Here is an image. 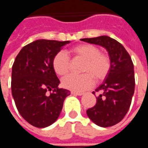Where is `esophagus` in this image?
I'll return each mask as SVG.
<instances>
[{"instance_id": "obj_1", "label": "esophagus", "mask_w": 148, "mask_h": 148, "mask_svg": "<svg viewBox=\"0 0 148 148\" xmlns=\"http://www.w3.org/2000/svg\"><path fill=\"white\" fill-rule=\"evenodd\" d=\"M71 94H73V95H76V96H82V95H83V93H81V92H74V91H72V92H71Z\"/></svg>"}]
</instances>
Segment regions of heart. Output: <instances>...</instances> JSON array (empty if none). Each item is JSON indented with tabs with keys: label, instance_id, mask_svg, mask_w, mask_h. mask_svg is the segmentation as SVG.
<instances>
[{
	"label": "heart",
	"instance_id": "heart-1",
	"mask_svg": "<svg viewBox=\"0 0 148 148\" xmlns=\"http://www.w3.org/2000/svg\"><path fill=\"white\" fill-rule=\"evenodd\" d=\"M70 52L74 58L84 60L82 74H71L62 80L65 89L74 92H82L93 86L94 78L97 82L104 80L111 69V60L109 55L100 51L96 46L83 43L72 47ZM52 66L58 75L67 74L71 66V60L64 51L56 53L52 59Z\"/></svg>",
	"mask_w": 148,
	"mask_h": 148
}]
</instances>
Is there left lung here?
I'll use <instances>...</instances> for the list:
<instances>
[{
	"label": "left lung",
	"instance_id": "obj_1",
	"mask_svg": "<svg viewBox=\"0 0 148 148\" xmlns=\"http://www.w3.org/2000/svg\"><path fill=\"white\" fill-rule=\"evenodd\" d=\"M81 40L101 46L109 53L111 69L95 90L101 92L96 105L87 109L86 113L97 125L110 127L122 121L130 108L135 90L133 62L123 45L111 37L101 36Z\"/></svg>",
	"mask_w": 148,
	"mask_h": 148
}]
</instances>
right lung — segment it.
Instances as JSON below:
<instances>
[{"label": "right lung", "instance_id": "right-lung-1", "mask_svg": "<svg viewBox=\"0 0 148 148\" xmlns=\"http://www.w3.org/2000/svg\"><path fill=\"white\" fill-rule=\"evenodd\" d=\"M70 41L38 39L24 46L12 69V94L18 111L36 127H46L58 119L68 90L59 89L60 81L52 66L56 53Z\"/></svg>", "mask_w": 148, "mask_h": 148}]
</instances>
